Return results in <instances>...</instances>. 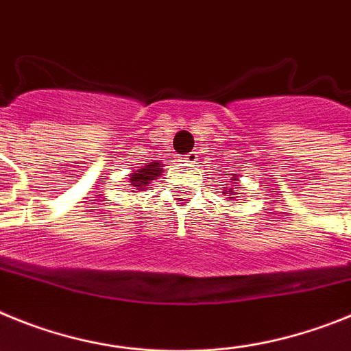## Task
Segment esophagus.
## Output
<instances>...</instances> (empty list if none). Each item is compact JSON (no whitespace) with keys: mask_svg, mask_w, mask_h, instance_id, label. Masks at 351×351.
I'll list each match as a JSON object with an SVG mask.
<instances>
[{"mask_svg":"<svg viewBox=\"0 0 351 351\" xmlns=\"http://www.w3.org/2000/svg\"><path fill=\"white\" fill-rule=\"evenodd\" d=\"M196 160H197V154H196V152H191V154L185 155V162L196 164Z\"/></svg>","mask_w":351,"mask_h":351,"instance_id":"esophagus-1","label":"esophagus"}]
</instances>
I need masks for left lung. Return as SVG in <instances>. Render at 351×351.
<instances>
[{
    "label": "left lung",
    "mask_w": 351,
    "mask_h": 351,
    "mask_svg": "<svg viewBox=\"0 0 351 351\" xmlns=\"http://www.w3.org/2000/svg\"><path fill=\"white\" fill-rule=\"evenodd\" d=\"M230 182H231V184H224V185H230V187H222V189H224V193H222V194L230 197V201H231V199H234V197H237V194H240L239 193L240 178L237 175H230Z\"/></svg>",
    "instance_id": "left-lung-1"
}]
</instances>
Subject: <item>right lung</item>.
I'll use <instances>...</instances> for the list:
<instances>
[{
  "instance_id": "right-lung-1",
  "label": "right lung",
  "mask_w": 351,
  "mask_h": 351,
  "mask_svg": "<svg viewBox=\"0 0 351 351\" xmlns=\"http://www.w3.org/2000/svg\"><path fill=\"white\" fill-rule=\"evenodd\" d=\"M162 167L164 164L155 160V162H148L146 166H143L141 169H138V171L130 173L129 182L130 185H132V189H136V191H132V193L145 191V189L152 184V180H157L158 176L162 175Z\"/></svg>"
}]
</instances>
